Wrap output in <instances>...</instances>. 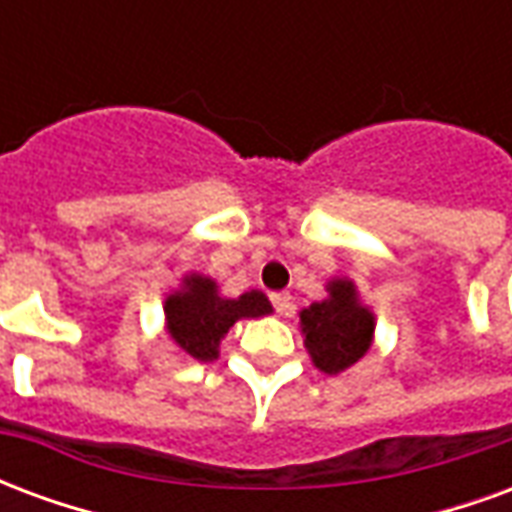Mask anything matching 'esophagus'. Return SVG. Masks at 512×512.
<instances>
[{
  "label": "esophagus",
  "instance_id": "34e87169",
  "mask_svg": "<svg viewBox=\"0 0 512 512\" xmlns=\"http://www.w3.org/2000/svg\"><path fill=\"white\" fill-rule=\"evenodd\" d=\"M271 304H274V310L279 315H290L293 312V299H290V293H271Z\"/></svg>",
  "mask_w": 512,
  "mask_h": 512
}]
</instances>
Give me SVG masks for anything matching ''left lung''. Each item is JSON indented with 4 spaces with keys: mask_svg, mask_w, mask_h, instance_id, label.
Returning a JSON list of instances; mask_svg holds the SVG:
<instances>
[{
    "mask_svg": "<svg viewBox=\"0 0 512 512\" xmlns=\"http://www.w3.org/2000/svg\"><path fill=\"white\" fill-rule=\"evenodd\" d=\"M326 290L329 299L315 301L299 312L301 334L312 365L326 376H337L370 351L376 318L359 301L351 279H332Z\"/></svg>",
    "mask_w": 512,
    "mask_h": 512,
    "instance_id": "8db88e82",
    "label": "left lung"
}]
</instances>
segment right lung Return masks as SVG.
<instances>
[{
    "instance_id": "1",
    "label": "right lung",
    "mask_w": 512,
    "mask_h": 512,
    "mask_svg": "<svg viewBox=\"0 0 512 512\" xmlns=\"http://www.w3.org/2000/svg\"><path fill=\"white\" fill-rule=\"evenodd\" d=\"M271 312V301L260 290H249L238 299L219 296V285L211 277L189 274L175 293L164 301L167 332L183 354L197 362L219 356V343L230 326L241 318H260Z\"/></svg>"
}]
</instances>
